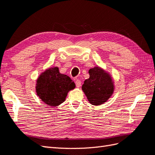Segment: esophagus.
Wrapping results in <instances>:
<instances>
[{
  "instance_id": "esophagus-1",
  "label": "esophagus",
  "mask_w": 155,
  "mask_h": 155,
  "mask_svg": "<svg viewBox=\"0 0 155 155\" xmlns=\"http://www.w3.org/2000/svg\"><path fill=\"white\" fill-rule=\"evenodd\" d=\"M75 84H76V86L77 87H80L81 85V82L80 80L78 79H76L75 80Z\"/></svg>"
}]
</instances>
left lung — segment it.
<instances>
[{
	"label": "left lung",
	"instance_id": "1",
	"mask_svg": "<svg viewBox=\"0 0 155 155\" xmlns=\"http://www.w3.org/2000/svg\"><path fill=\"white\" fill-rule=\"evenodd\" d=\"M88 73L90 77L84 81L82 89L91 104H103L113 93L114 84L112 78L109 74L98 67L91 68Z\"/></svg>",
	"mask_w": 155,
	"mask_h": 155
}]
</instances>
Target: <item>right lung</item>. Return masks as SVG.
I'll return each mask as SVG.
<instances>
[{
	"instance_id": "obj_1",
	"label": "right lung",
	"mask_w": 155,
	"mask_h": 155,
	"mask_svg": "<svg viewBox=\"0 0 155 155\" xmlns=\"http://www.w3.org/2000/svg\"><path fill=\"white\" fill-rule=\"evenodd\" d=\"M36 91L41 99L48 106L57 107L65 101L68 92L75 87L68 76L61 74L58 67L42 72L37 81Z\"/></svg>"
}]
</instances>
